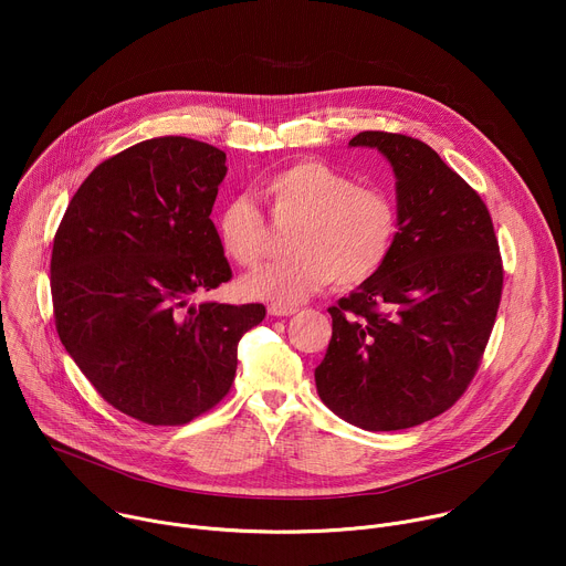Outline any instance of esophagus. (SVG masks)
<instances>
[{"instance_id":"1","label":"esophagus","mask_w":566,"mask_h":566,"mask_svg":"<svg viewBox=\"0 0 566 566\" xmlns=\"http://www.w3.org/2000/svg\"><path fill=\"white\" fill-rule=\"evenodd\" d=\"M297 308L293 306V304H282V302H271L269 304V313L271 315H277V317H282V315H293Z\"/></svg>"}]
</instances>
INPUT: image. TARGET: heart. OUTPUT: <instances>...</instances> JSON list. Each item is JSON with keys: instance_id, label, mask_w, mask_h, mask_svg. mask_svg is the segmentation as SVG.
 Instances as JSON below:
<instances>
[{"instance_id": "obj_1", "label": "heart", "mask_w": 566, "mask_h": 566, "mask_svg": "<svg viewBox=\"0 0 566 566\" xmlns=\"http://www.w3.org/2000/svg\"><path fill=\"white\" fill-rule=\"evenodd\" d=\"M273 212L297 221L291 255L241 282L253 297L300 302L329 284L356 286L374 277L398 241V206L382 188L358 181L322 160H300L262 184ZM217 237L239 266H255L269 253L264 214L249 195L232 197L217 214Z\"/></svg>"}]
</instances>
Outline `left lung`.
I'll return each instance as SVG.
<instances>
[{"label": "left lung", "mask_w": 566, "mask_h": 566, "mask_svg": "<svg viewBox=\"0 0 566 566\" xmlns=\"http://www.w3.org/2000/svg\"><path fill=\"white\" fill-rule=\"evenodd\" d=\"M396 177L398 241L387 264L329 308L334 334L315 367L325 406L352 426H421L472 380L489 345L502 258L486 203L426 143L360 132Z\"/></svg>", "instance_id": "8db88e82"}]
</instances>
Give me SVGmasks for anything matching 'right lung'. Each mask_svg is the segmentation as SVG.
<instances>
[{"instance_id":"right-lung-1","label":"right lung","mask_w":566,"mask_h":566,"mask_svg":"<svg viewBox=\"0 0 566 566\" xmlns=\"http://www.w3.org/2000/svg\"><path fill=\"white\" fill-rule=\"evenodd\" d=\"M226 154L186 136L136 143L77 188L51 255L57 336L96 387L147 426H184L228 394L264 304H192L232 277L210 219Z\"/></svg>"}]
</instances>
